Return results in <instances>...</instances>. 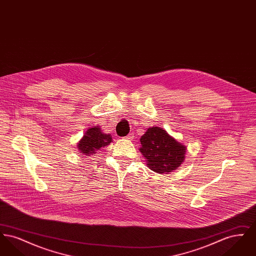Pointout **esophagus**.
I'll return each instance as SVG.
<instances>
[{
	"instance_id": "34e87169",
	"label": "esophagus",
	"mask_w": 256,
	"mask_h": 256,
	"mask_svg": "<svg viewBox=\"0 0 256 256\" xmlns=\"http://www.w3.org/2000/svg\"><path fill=\"white\" fill-rule=\"evenodd\" d=\"M132 137H134V136H132V134H128V135L126 136V140H132Z\"/></svg>"
}]
</instances>
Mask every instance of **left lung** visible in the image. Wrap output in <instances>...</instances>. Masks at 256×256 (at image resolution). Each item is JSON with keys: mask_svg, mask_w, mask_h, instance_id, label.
Returning a JSON list of instances; mask_svg holds the SVG:
<instances>
[{"mask_svg": "<svg viewBox=\"0 0 256 256\" xmlns=\"http://www.w3.org/2000/svg\"><path fill=\"white\" fill-rule=\"evenodd\" d=\"M140 142V152L146 158L148 167L154 172H170L180 167L184 160L185 146L161 128H148Z\"/></svg>", "mask_w": 256, "mask_h": 256, "instance_id": "obj_1", "label": "left lung"}]
</instances>
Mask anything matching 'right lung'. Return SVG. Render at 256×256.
<instances>
[{"instance_id": "right-lung-1", "label": "right lung", "mask_w": 256, "mask_h": 256, "mask_svg": "<svg viewBox=\"0 0 256 256\" xmlns=\"http://www.w3.org/2000/svg\"><path fill=\"white\" fill-rule=\"evenodd\" d=\"M112 141L110 134H104L98 126L89 128L84 138L78 143V150L86 156H91L96 154L97 150H100L102 146L110 145Z\"/></svg>"}]
</instances>
